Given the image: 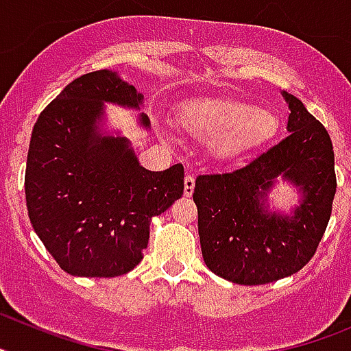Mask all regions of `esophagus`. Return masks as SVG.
Instances as JSON below:
<instances>
[{
    "label": "esophagus",
    "mask_w": 351,
    "mask_h": 351,
    "mask_svg": "<svg viewBox=\"0 0 351 351\" xmlns=\"http://www.w3.org/2000/svg\"><path fill=\"white\" fill-rule=\"evenodd\" d=\"M195 190V179L193 176H186L184 179V195L186 197H191Z\"/></svg>",
    "instance_id": "34e87169"
}]
</instances>
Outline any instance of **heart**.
Returning <instances> with one entry per match:
<instances>
[{"instance_id": "b5f03b06", "label": "heart", "mask_w": 351, "mask_h": 351, "mask_svg": "<svg viewBox=\"0 0 351 351\" xmlns=\"http://www.w3.org/2000/svg\"><path fill=\"white\" fill-rule=\"evenodd\" d=\"M179 121L193 137L218 142L226 151H246L265 144L278 132L272 110L234 100H200L181 108Z\"/></svg>"}]
</instances>
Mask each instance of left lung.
Instances as JSON below:
<instances>
[{
    "instance_id": "obj_1",
    "label": "left lung",
    "mask_w": 351,
    "mask_h": 351,
    "mask_svg": "<svg viewBox=\"0 0 351 351\" xmlns=\"http://www.w3.org/2000/svg\"><path fill=\"white\" fill-rule=\"evenodd\" d=\"M283 96L290 108L288 137L239 169L195 181L204 262L232 283L265 285L299 272L315 255L332 213V142L299 98L285 91ZM278 177L303 195L290 217L265 206Z\"/></svg>"
}]
</instances>
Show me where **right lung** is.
I'll return each mask as SVG.
<instances>
[{
  "instance_id": "obj_1",
  "label": "right lung",
  "mask_w": 351,
  "mask_h": 351,
  "mask_svg": "<svg viewBox=\"0 0 351 351\" xmlns=\"http://www.w3.org/2000/svg\"><path fill=\"white\" fill-rule=\"evenodd\" d=\"M144 96L116 71L70 82L43 108L27 151V214L61 269L84 278H116L137 267L149 225L181 198V163L151 172L125 137L101 135L104 104L141 108ZM149 128V117L141 114Z\"/></svg>"
}]
</instances>
